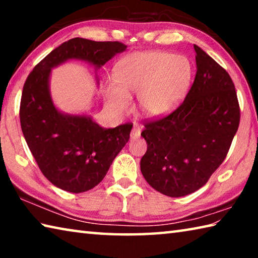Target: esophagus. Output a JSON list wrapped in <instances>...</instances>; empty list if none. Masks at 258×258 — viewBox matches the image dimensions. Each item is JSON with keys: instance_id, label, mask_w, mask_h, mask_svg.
<instances>
[{"instance_id": "34e87169", "label": "esophagus", "mask_w": 258, "mask_h": 258, "mask_svg": "<svg viewBox=\"0 0 258 258\" xmlns=\"http://www.w3.org/2000/svg\"><path fill=\"white\" fill-rule=\"evenodd\" d=\"M140 135H141V126L135 124L132 132H131V140H137L138 138H140Z\"/></svg>"}]
</instances>
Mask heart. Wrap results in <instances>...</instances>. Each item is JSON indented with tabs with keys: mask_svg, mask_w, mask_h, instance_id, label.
Segmentation results:
<instances>
[{
	"mask_svg": "<svg viewBox=\"0 0 258 258\" xmlns=\"http://www.w3.org/2000/svg\"><path fill=\"white\" fill-rule=\"evenodd\" d=\"M191 61L185 55L164 51L140 52L117 64L116 82L106 85V97L118 111L130 106V94H138L140 109L150 117L172 111L189 90Z\"/></svg>",
	"mask_w": 258,
	"mask_h": 258,
	"instance_id": "obj_1",
	"label": "heart"
}]
</instances>
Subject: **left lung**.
I'll return each mask as SVG.
<instances>
[{
	"mask_svg": "<svg viewBox=\"0 0 258 258\" xmlns=\"http://www.w3.org/2000/svg\"><path fill=\"white\" fill-rule=\"evenodd\" d=\"M197 73L185 99L175 110L147 121L141 137L146 181L168 197H183L205 185L223 163L240 121L234 84L228 72L199 46Z\"/></svg>",
	"mask_w": 258,
	"mask_h": 258,
	"instance_id": "left-lung-1",
	"label": "left lung"
}]
</instances>
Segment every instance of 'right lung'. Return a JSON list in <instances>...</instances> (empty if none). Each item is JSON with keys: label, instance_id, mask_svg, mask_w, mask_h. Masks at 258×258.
<instances>
[{"label": "right lung", "instance_id": "1", "mask_svg": "<svg viewBox=\"0 0 258 258\" xmlns=\"http://www.w3.org/2000/svg\"><path fill=\"white\" fill-rule=\"evenodd\" d=\"M126 47L120 42L72 38L40 61L25 82L21 130L43 175L60 189L81 194L98 185L127 143L133 125L103 128L89 116L60 112L50 95L51 69L71 59L100 68Z\"/></svg>", "mask_w": 258, "mask_h": 258}]
</instances>
